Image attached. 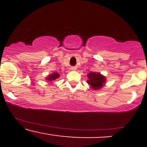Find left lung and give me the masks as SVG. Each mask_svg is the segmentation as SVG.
I'll use <instances>...</instances> for the list:
<instances>
[{
    "instance_id": "left-lung-1",
    "label": "left lung",
    "mask_w": 147,
    "mask_h": 147,
    "mask_svg": "<svg viewBox=\"0 0 147 147\" xmlns=\"http://www.w3.org/2000/svg\"><path fill=\"white\" fill-rule=\"evenodd\" d=\"M88 79L87 80V83L93 90H99L102 88L106 81V77L101 75L99 72H90L88 75Z\"/></svg>"
}]
</instances>
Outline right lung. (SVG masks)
<instances>
[{
	"label": "right lung",
	"mask_w": 147,
	"mask_h": 147,
	"mask_svg": "<svg viewBox=\"0 0 147 147\" xmlns=\"http://www.w3.org/2000/svg\"><path fill=\"white\" fill-rule=\"evenodd\" d=\"M59 77H60L59 74L57 73V72H55V73L52 74V75H48V77H47L46 79H47V81H50V82H52V81L56 80V79H58Z\"/></svg>",
	"instance_id": "obj_1"
}]
</instances>
